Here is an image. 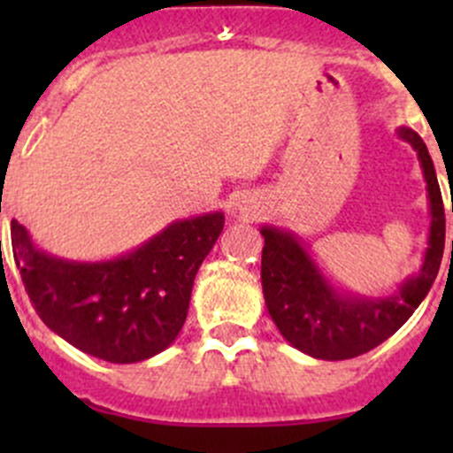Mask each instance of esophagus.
Instances as JSON below:
<instances>
[{"label":"esophagus","instance_id":"1","mask_svg":"<svg viewBox=\"0 0 453 453\" xmlns=\"http://www.w3.org/2000/svg\"><path fill=\"white\" fill-rule=\"evenodd\" d=\"M252 208L254 205H241V210H243V212H252Z\"/></svg>","mask_w":453,"mask_h":453}]
</instances>
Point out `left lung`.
<instances>
[{"label":"left lung","instance_id":"obj_1","mask_svg":"<svg viewBox=\"0 0 453 453\" xmlns=\"http://www.w3.org/2000/svg\"><path fill=\"white\" fill-rule=\"evenodd\" d=\"M399 138L418 153L429 199V236L423 267L395 296L366 298L337 291L324 278L296 234L263 226L260 280L267 311L291 346L315 359H350L395 335L423 303L436 278L445 250V208L434 162L417 131L401 127ZM453 252V241H451Z\"/></svg>","mask_w":453,"mask_h":453}]
</instances>
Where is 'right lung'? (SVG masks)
Here are the masks:
<instances>
[{"mask_svg": "<svg viewBox=\"0 0 453 453\" xmlns=\"http://www.w3.org/2000/svg\"><path fill=\"white\" fill-rule=\"evenodd\" d=\"M223 212L164 227L134 252L100 263L57 258L12 219L11 241L32 307L45 326L87 355L135 364L175 342L199 265L223 230Z\"/></svg>", "mask_w": 453, "mask_h": 453, "instance_id": "obj_1", "label": "right lung"}]
</instances>
